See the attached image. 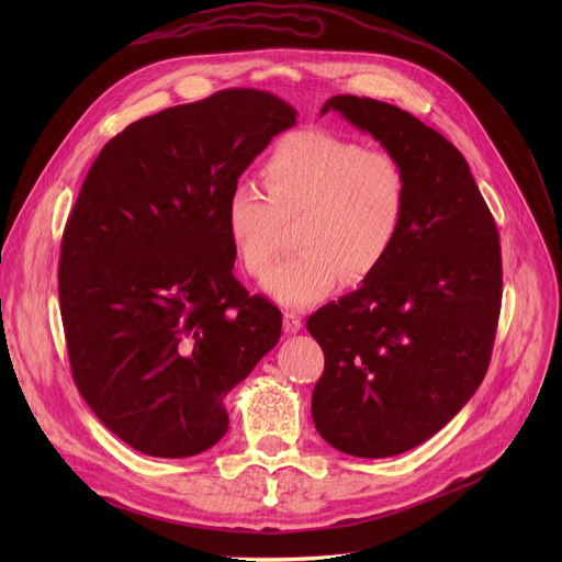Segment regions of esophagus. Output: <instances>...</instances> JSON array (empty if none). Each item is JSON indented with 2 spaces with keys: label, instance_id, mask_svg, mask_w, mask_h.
<instances>
[{
  "label": "esophagus",
  "instance_id": "1",
  "mask_svg": "<svg viewBox=\"0 0 562 562\" xmlns=\"http://www.w3.org/2000/svg\"><path fill=\"white\" fill-rule=\"evenodd\" d=\"M303 328V318L299 312H284V330L286 333H299Z\"/></svg>",
  "mask_w": 562,
  "mask_h": 562
}]
</instances>
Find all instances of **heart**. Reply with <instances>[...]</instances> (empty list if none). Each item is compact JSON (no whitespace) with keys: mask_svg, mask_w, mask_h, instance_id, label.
I'll return each instance as SVG.
<instances>
[{"mask_svg":"<svg viewBox=\"0 0 562 562\" xmlns=\"http://www.w3.org/2000/svg\"><path fill=\"white\" fill-rule=\"evenodd\" d=\"M263 193L236 182L225 229L244 271L263 280L282 248V223L296 221L293 246L266 282L286 307H310L341 284L371 280L392 257L407 216L409 180L398 157L326 130L280 138L259 168Z\"/></svg>","mask_w":562,"mask_h":562,"instance_id":"1","label":"heart"}]
</instances>
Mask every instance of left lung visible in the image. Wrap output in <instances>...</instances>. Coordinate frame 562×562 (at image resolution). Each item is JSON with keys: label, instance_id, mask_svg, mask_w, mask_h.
<instances>
[{"label": "left lung", "instance_id": "1", "mask_svg": "<svg viewBox=\"0 0 562 562\" xmlns=\"http://www.w3.org/2000/svg\"><path fill=\"white\" fill-rule=\"evenodd\" d=\"M330 109L398 157L409 204L387 263L307 318L326 356L312 419L341 453L390 458L445 428L487 373L498 229L458 147L419 117L358 95L330 98L321 115Z\"/></svg>", "mask_w": 562, "mask_h": 562}]
</instances>
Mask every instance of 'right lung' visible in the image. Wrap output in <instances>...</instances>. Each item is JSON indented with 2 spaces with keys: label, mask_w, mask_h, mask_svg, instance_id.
Returning a JSON list of instances; mask_svg holds the SVG:
<instances>
[{
  "label": "right lung",
  "mask_w": 562,
  "mask_h": 562,
  "mask_svg": "<svg viewBox=\"0 0 562 562\" xmlns=\"http://www.w3.org/2000/svg\"><path fill=\"white\" fill-rule=\"evenodd\" d=\"M296 109L227 88L115 134L68 216L58 303L72 380L145 456L189 458L227 432V392L282 333L234 278L225 200Z\"/></svg>",
  "instance_id": "obj_1"
}]
</instances>
